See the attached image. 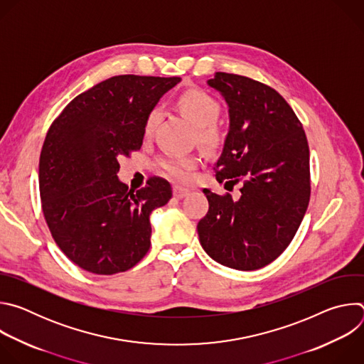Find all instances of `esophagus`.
<instances>
[{"instance_id":"1","label":"esophagus","mask_w":364,"mask_h":364,"mask_svg":"<svg viewBox=\"0 0 364 364\" xmlns=\"http://www.w3.org/2000/svg\"><path fill=\"white\" fill-rule=\"evenodd\" d=\"M173 193H174V197H176V198H183V197H186V196L190 193V190H188V188H184V187H181V186H174V187H173Z\"/></svg>"}]
</instances>
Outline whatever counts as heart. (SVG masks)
<instances>
[{
    "instance_id": "b5f03b06",
    "label": "heart",
    "mask_w": 364,
    "mask_h": 364,
    "mask_svg": "<svg viewBox=\"0 0 364 364\" xmlns=\"http://www.w3.org/2000/svg\"><path fill=\"white\" fill-rule=\"evenodd\" d=\"M177 107L184 117L197 128L198 139L205 145H216L219 141V131L215 127L220 115L219 102L201 89H186L177 97ZM160 121V111L151 109L144 122V135L149 136ZM194 155L166 154L157 160L159 168L168 177L184 180L190 171L197 166Z\"/></svg>"
}]
</instances>
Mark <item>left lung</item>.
<instances>
[{
    "label": "left lung",
    "instance_id": "1",
    "mask_svg": "<svg viewBox=\"0 0 364 364\" xmlns=\"http://www.w3.org/2000/svg\"><path fill=\"white\" fill-rule=\"evenodd\" d=\"M207 85L225 97L230 118L223 152L215 164L216 180L232 187L240 184V194L233 198L229 193L203 190L209 212L197 225L200 243L216 262L255 271L288 247L306 212L311 194L306 136L275 89L223 72Z\"/></svg>",
    "mask_w": 364,
    "mask_h": 364
}]
</instances>
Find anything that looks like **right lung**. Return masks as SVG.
Instances as JSON below:
<instances>
[{
	"instance_id": "obj_1",
	"label": "right lung",
	"mask_w": 364,
	"mask_h": 364,
	"mask_svg": "<svg viewBox=\"0 0 364 364\" xmlns=\"http://www.w3.org/2000/svg\"><path fill=\"white\" fill-rule=\"evenodd\" d=\"M180 77L121 75L77 95L47 131L38 164L46 223L79 268L114 275L135 267L151 246L149 215L171 186L149 177L128 190L119 159L138 151L146 114Z\"/></svg>"
}]
</instances>
